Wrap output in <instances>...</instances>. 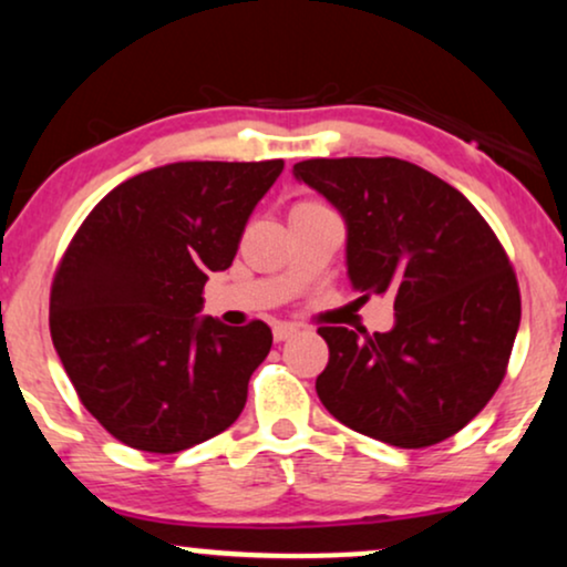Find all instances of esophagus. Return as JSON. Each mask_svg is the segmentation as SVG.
<instances>
[{"instance_id": "esophagus-1", "label": "esophagus", "mask_w": 567, "mask_h": 567, "mask_svg": "<svg viewBox=\"0 0 567 567\" xmlns=\"http://www.w3.org/2000/svg\"><path fill=\"white\" fill-rule=\"evenodd\" d=\"M275 340L277 343H282V340H288V338H292L298 332V327H292V324H275Z\"/></svg>"}]
</instances>
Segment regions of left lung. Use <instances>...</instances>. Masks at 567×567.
<instances>
[{
	"label": "left lung",
	"instance_id": "left-lung-1",
	"mask_svg": "<svg viewBox=\"0 0 567 567\" xmlns=\"http://www.w3.org/2000/svg\"><path fill=\"white\" fill-rule=\"evenodd\" d=\"M292 176L346 218L359 301L391 292L395 324L319 327L330 361L317 393L351 431L399 449L460 433L502 385L520 288L499 237L460 189L399 158H311Z\"/></svg>",
	"mask_w": 567,
	"mask_h": 567
}]
</instances>
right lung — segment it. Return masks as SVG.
Masks as SVG:
<instances>
[{
    "instance_id": "right-lung-1",
    "label": "right lung",
    "mask_w": 567,
    "mask_h": 567,
    "mask_svg": "<svg viewBox=\"0 0 567 567\" xmlns=\"http://www.w3.org/2000/svg\"><path fill=\"white\" fill-rule=\"evenodd\" d=\"M282 161H184L111 189L60 258L50 292L54 351L86 412L113 439L176 454L240 417L271 349L261 319L227 327L203 309L229 269Z\"/></svg>"
}]
</instances>
